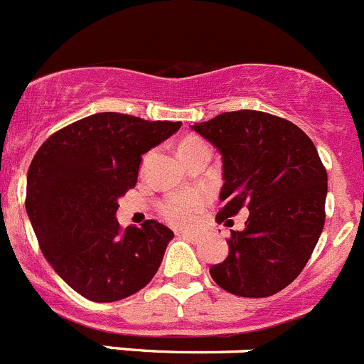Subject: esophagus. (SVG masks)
I'll return each mask as SVG.
<instances>
[{
	"label": "esophagus",
	"mask_w": 364,
	"mask_h": 364,
	"mask_svg": "<svg viewBox=\"0 0 364 364\" xmlns=\"http://www.w3.org/2000/svg\"><path fill=\"white\" fill-rule=\"evenodd\" d=\"M178 236H185V238L193 240V242H197V240H199V232H196V231H178Z\"/></svg>",
	"instance_id": "34e87169"
}]
</instances>
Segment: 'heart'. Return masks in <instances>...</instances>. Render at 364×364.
Segmentation results:
<instances>
[{
    "label": "heart",
    "mask_w": 364,
    "mask_h": 364,
    "mask_svg": "<svg viewBox=\"0 0 364 364\" xmlns=\"http://www.w3.org/2000/svg\"><path fill=\"white\" fill-rule=\"evenodd\" d=\"M203 147H208L206 142H203L197 136H186L179 144V154L188 153V151L203 149ZM206 203L208 196L203 190H183V192L171 193V196L161 200L160 213L171 224L186 225L190 222H193V218L200 213V210L206 206Z\"/></svg>",
    "instance_id": "1"
}]
</instances>
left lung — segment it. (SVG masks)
I'll return each instance as SVG.
<instances>
[{
    "label": "left lung",
    "instance_id": "1",
    "mask_svg": "<svg viewBox=\"0 0 364 364\" xmlns=\"http://www.w3.org/2000/svg\"><path fill=\"white\" fill-rule=\"evenodd\" d=\"M192 129L222 154L217 220L249 210L211 277L232 295L270 297L297 279L322 235L327 172L318 151L299 126L264 112H225Z\"/></svg>",
    "mask_w": 364,
    "mask_h": 364
}]
</instances>
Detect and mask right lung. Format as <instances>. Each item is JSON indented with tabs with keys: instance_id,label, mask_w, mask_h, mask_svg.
<instances>
[{
	"instance_id": "right-lung-1",
	"label": "right lung",
	"mask_w": 364,
	"mask_h": 364,
	"mask_svg": "<svg viewBox=\"0 0 364 364\" xmlns=\"http://www.w3.org/2000/svg\"><path fill=\"white\" fill-rule=\"evenodd\" d=\"M181 122L103 112L53 133L28 168L26 213L42 254L80 295L115 302L154 277L174 232L156 220L122 229L119 197L136 185L142 154Z\"/></svg>"
}]
</instances>
